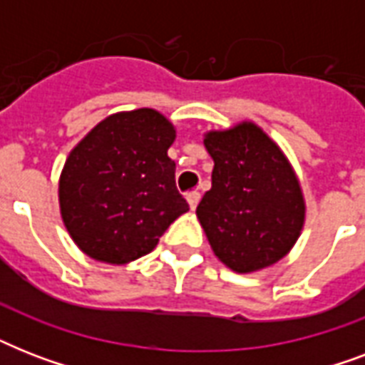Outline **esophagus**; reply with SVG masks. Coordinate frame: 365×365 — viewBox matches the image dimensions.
<instances>
[{
	"mask_svg": "<svg viewBox=\"0 0 365 365\" xmlns=\"http://www.w3.org/2000/svg\"><path fill=\"white\" fill-rule=\"evenodd\" d=\"M185 199H187L189 208H191V210H195V208H197V205H199L200 193H199V191H189L187 197H185Z\"/></svg>",
	"mask_w": 365,
	"mask_h": 365,
	"instance_id": "obj_1",
	"label": "esophagus"
}]
</instances>
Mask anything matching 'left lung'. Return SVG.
Returning a JSON list of instances; mask_svg holds the SVG:
<instances>
[{"mask_svg":"<svg viewBox=\"0 0 365 365\" xmlns=\"http://www.w3.org/2000/svg\"><path fill=\"white\" fill-rule=\"evenodd\" d=\"M202 138L214 170L212 189L195 214L212 252L242 274L274 265L305 225V197L294 166L254 121L206 130Z\"/></svg>","mask_w":365,"mask_h":365,"instance_id":"obj_1","label":"left lung"}]
</instances>
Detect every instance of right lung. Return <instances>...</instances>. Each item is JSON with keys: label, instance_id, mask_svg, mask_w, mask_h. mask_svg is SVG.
<instances>
[{"label": "right lung", "instance_id": "1", "mask_svg": "<svg viewBox=\"0 0 365 365\" xmlns=\"http://www.w3.org/2000/svg\"><path fill=\"white\" fill-rule=\"evenodd\" d=\"M176 126L160 111L111 113L71 149L58 180L66 231L83 254L126 265L153 252L189 210L168 148Z\"/></svg>", "mask_w": 365, "mask_h": 365}]
</instances>
